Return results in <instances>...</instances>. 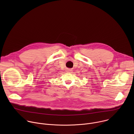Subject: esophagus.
<instances>
[{
  "label": "esophagus",
  "mask_w": 134,
  "mask_h": 134,
  "mask_svg": "<svg viewBox=\"0 0 134 134\" xmlns=\"http://www.w3.org/2000/svg\"><path fill=\"white\" fill-rule=\"evenodd\" d=\"M72 71V70L71 69H69V68H68L67 69V72H71Z\"/></svg>",
  "instance_id": "obj_1"
}]
</instances>
